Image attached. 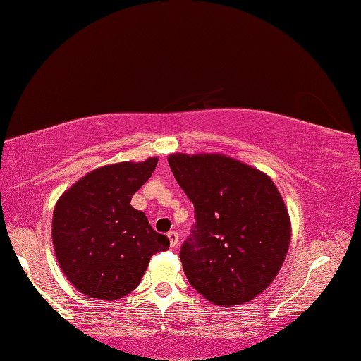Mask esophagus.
Segmentation results:
<instances>
[{
	"label": "esophagus",
	"mask_w": 361,
	"mask_h": 361,
	"mask_svg": "<svg viewBox=\"0 0 361 361\" xmlns=\"http://www.w3.org/2000/svg\"><path fill=\"white\" fill-rule=\"evenodd\" d=\"M167 237H169V240H170V245H172L173 248L178 245V232L176 231H170L169 234H167Z\"/></svg>",
	"instance_id": "obj_1"
}]
</instances>
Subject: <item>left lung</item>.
<instances>
[{"label": "left lung", "mask_w": 361, "mask_h": 361, "mask_svg": "<svg viewBox=\"0 0 361 361\" xmlns=\"http://www.w3.org/2000/svg\"><path fill=\"white\" fill-rule=\"evenodd\" d=\"M175 180L195 209L181 247L186 277L210 302L252 301L274 282L288 253L291 221L272 178L219 152L169 156Z\"/></svg>", "instance_id": "left-lung-1"}]
</instances>
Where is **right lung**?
Instances as JSON below:
<instances>
[{
  "instance_id": "1",
  "label": "right lung",
  "mask_w": 361,
  "mask_h": 361,
  "mask_svg": "<svg viewBox=\"0 0 361 361\" xmlns=\"http://www.w3.org/2000/svg\"><path fill=\"white\" fill-rule=\"evenodd\" d=\"M157 166L109 164L85 173L60 195L52 216V243L60 269L78 291L116 301L142 282L151 256L170 242L130 205Z\"/></svg>"
}]
</instances>
